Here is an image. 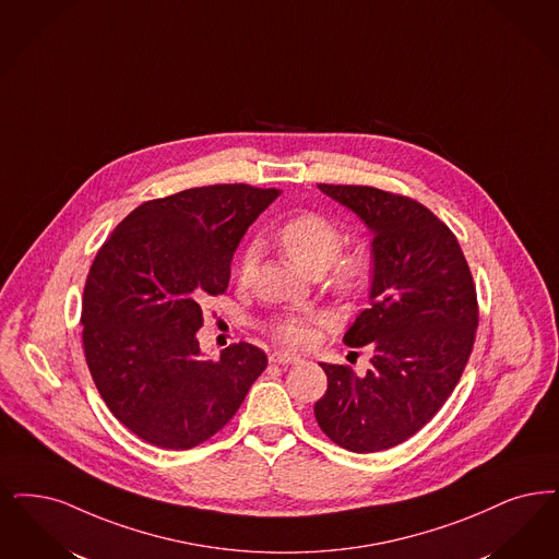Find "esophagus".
I'll return each mask as SVG.
<instances>
[{"label": "esophagus", "instance_id": "obj_1", "mask_svg": "<svg viewBox=\"0 0 559 559\" xmlns=\"http://www.w3.org/2000/svg\"><path fill=\"white\" fill-rule=\"evenodd\" d=\"M270 361L272 364H281V366H289V364H299L301 358L295 356V354H289V352H272L270 354Z\"/></svg>", "mask_w": 559, "mask_h": 559}]
</instances>
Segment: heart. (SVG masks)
Segmentation results:
<instances>
[{
    "instance_id": "b5f03b06",
    "label": "heart",
    "mask_w": 559,
    "mask_h": 559,
    "mask_svg": "<svg viewBox=\"0 0 559 559\" xmlns=\"http://www.w3.org/2000/svg\"><path fill=\"white\" fill-rule=\"evenodd\" d=\"M276 243L289 258L290 264L308 276H320L324 270L331 269L329 287L343 299L356 297L370 281V258L364 251L336 258L343 246V235L336 224L320 214L306 212L281 224L276 230ZM253 269L255 249L249 247L239 262V278L247 281ZM312 318H289L276 326V336L293 347H308L312 343Z\"/></svg>"
}]
</instances>
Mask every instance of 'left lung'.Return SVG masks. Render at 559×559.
Listing matches in <instances>:
<instances>
[{
    "instance_id": "1",
    "label": "left lung",
    "mask_w": 559,
    "mask_h": 559,
    "mask_svg": "<svg viewBox=\"0 0 559 559\" xmlns=\"http://www.w3.org/2000/svg\"><path fill=\"white\" fill-rule=\"evenodd\" d=\"M372 235L370 308L343 336L372 352L370 370L320 361L322 432L356 453L400 445L441 409L468 364L476 289L455 235L418 201L374 187L318 185Z\"/></svg>"
}]
</instances>
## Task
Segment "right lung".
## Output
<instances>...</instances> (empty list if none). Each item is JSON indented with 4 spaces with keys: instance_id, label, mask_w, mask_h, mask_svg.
Here are the masks:
<instances>
[{
    "instance_id": "right-lung-1",
    "label": "right lung",
    "mask_w": 559,
    "mask_h": 559,
    "mask_svg": "<svg viewBox=\"0 0 559 559\" xmlns=\"http://www.w3.org/2000/svg\"><path fill=\"white\" fill-rule=\"evenodd\" d=\"M278 189L212 185L145 201L97 251L83 293V347L114 416L162 449H191L239 409L269 358L249 343L207 359L201 301L228 287L233 253Z\"/></svg>"
}]
</instances>
